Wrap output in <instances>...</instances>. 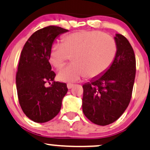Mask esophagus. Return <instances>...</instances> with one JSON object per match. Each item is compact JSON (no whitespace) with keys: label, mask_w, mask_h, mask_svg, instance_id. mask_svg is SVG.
<instances>
[{"label":"esophagus","mask_w":150,"mask_h":150,"mask_svg":"<svg viewBox=\"0 0 150 150\" xmlns=\"http://www.w3.org/2000/svg\"><path fill=\"white\" fill-rule=\"evenodd\" d=\"M74 84H71V83H69V84H67V88L68 89H71L72 87H73Z\"/></svg>","instance_id":"obj_1"}]
</instances>
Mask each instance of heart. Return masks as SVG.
I'll list each match as a JSON object with an SVG mask.
<instances>
[{
  "label": "heart",
  "mask_w": 150,
  "mask_h": 150,
  "mask_svg": "<svg viewBox=\"0 0 150 150\" xmlns=\"http://www.w3.org/2000/svg\"><path fill=\"white\" fill-rule=\"evenodd\" d=\"M116 53L115 42L105 33L81 30L65 35L61 44L55 43L49 52V62L60 69L71 57L72 64L61 69L58 78L72 82L86 76L90 79L101 76L113 63Z\"/></svg>",
  "instance_id": "b5f03b06"
}]
</instances>
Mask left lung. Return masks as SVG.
Returning <instances> with one entry per match:
<instances>
[{
    "instance_id": "1",
    "label": "left lung",
    "mask_w": 150,
    "mask_h": 150,
    "mask_svg": "<svg viewBox=\"0 0 150 150\" xmlns=\"http://www.w3.org/2000/svg\"><path fill=\"white\" fill-rule=\"evenodd\" d=\"M115 60L105 73L82 86V110L92 123L106 126L120 118L127 108L136 75V58L129 40L120 34L114 37Z\"/></svg>"
}]
</instances>
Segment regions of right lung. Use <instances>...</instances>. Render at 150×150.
I'll return each instance as SVG.
<instances>
[{"mask_svg": "<svg viewBox=\"0 0 150 150\" xmlns=\"http://www.w3.org/2000/svg\"><path fill=\"white\" fill-rule=\"evenodd\" d=\"M68 29L49 26L31 35L21 52L16 76L20 106L32 121L45 123L61 110L62 100L67 93L66 84L54 81L49 52L54 41ZM52 81L48 88L45 83Z\"/></svg>", "mask_w": 150, "mask_h": 150, "instance_id": "right-lung-1", "label": "right lung"}]
</instances>
